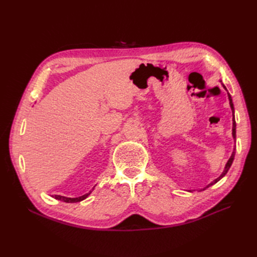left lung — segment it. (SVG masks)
Masks as SVG:
<instances>
[{"label":"left lung","mask_w":257,"mask_h":257,"mask_svg":"<svg viewBox=\"0 0 257 257\" xmlns=\"http://www.w3.org/2000/svg\"><path fill=\"white\" fill-rule=\"evenodd\" d=\"M223 87H224V89H226L225 88V85L223 84ZM228 99H229V105H230V108H231V111H232V115H234V104H232V99H231V96H230V94L228 93ZM232 137H234V139H236V121H235V115H234V118H232ZM235 149H234V151H232V153H231V155H230V158H229V160L227 161V163H226V165H225V168H224V170H223V173L221 174V176L219 177V178H216L215 180H213L211 183H209L207 186H205L204 189H201L200 191H204V190H206L207 188H209V186H211V185H213L214 183H216L217 181H220L221 179L227 174V172H228V169L230 168V166H231V164H232V161H234V158H235Z\"/></svg>","instance_id":"obj_1"}]
</instances>
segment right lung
Listing matches in <instances>:
<instances>
[{
	"mask_svg": "<svg viewBox=\"0 0 257 257\" xmlns=\"http://www.w3.org/2000/svg\"><path fill=\"white\" fill-rule=\"evenodd\" d=\"M91 194V191L87 194H84V195L80 196V197H76V198H69V197H65V196H61V195H54L53 197L58 199V200H62L64 201V203H78V201H81L83 199L87 198L89 195Z\"/></svg>",
	"mask_w": 257,
	"mask_h": 257,
	"instance_id": "add662e5",
	"label": "right lung"
}]
</instances>
